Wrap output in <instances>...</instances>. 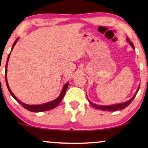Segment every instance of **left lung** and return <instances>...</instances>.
Listing matches in <instances>:
<instances>
[{"instance_id": "1", "label": "left lung", "mask_w": 148, "mask_h": 148, "mask_svg": "<svg viewBox=\"0 0 148 148\" xmlns=\"http://www.w3.org/2000/svg\"><path fill=\"white\" fill-rule=\"evenodd\" d=\"M127 42H129V44L132 46V47L134 48V46H133V44L132 42L130 41V40L128 38H127ZM139 89V86L138 89H137V93L138 92ZM135 96H136V94L132 98L130 99V100L127 101V102H125V103H122V104H116V105H112V106H98V105H96V104H94L93 103H91L90 101L89 102H90V104L92 105L94 107V108H98V109H100V110H107V111H116V110H122V109H124L126 108L127 106H128L129 104H131V102L133 100V99L135 98Z\"/></svg>"}]
</instances>
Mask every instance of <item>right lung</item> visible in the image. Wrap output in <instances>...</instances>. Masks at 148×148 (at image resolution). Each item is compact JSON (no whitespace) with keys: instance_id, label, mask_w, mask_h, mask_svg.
<instances>
[{"instance_id":"add662e5","label":"right lung","mask_w":148,"mask_h":148,"mask_svg":"<svg viewBox=\"0 0 148 148\" xmlns=\"http://www.w3.org/2000/svg\"><path fill=\"white\" fill-rule=\"evenodd\" d=\"M17 40H18V38L15 40V42H14V43H13V46H12L11 50H13L14 46H15V44L17 43ZM10 54H11V53H9V56H8L7 61V63H6V66H5V81H6V84H7L8 90L9 91L10 94H11V96L13 97L14 99L17 100V102H19V104H21V106L23 107L24 108L27 109V110L31 111V112H43V111L48 110H50V109H53V108H55V107L57 106L59 104V103L61 102V100H62V98H64V95H65L66 89H67V87L69 86L68 83H67V84H66L65 85H64V88H63V89H62V90L61 93H60V96H58V98L56 99V100L52 101V102H48V103H45V104H41V105H28V104H25V103L21 102V101L19 100L17 98H16L15 95L13 94V92H12L11 90H10V88H9V85H8L7 78V64H8L7 62H8V60H9V59Z\"/></svg>"}]
</instances>
